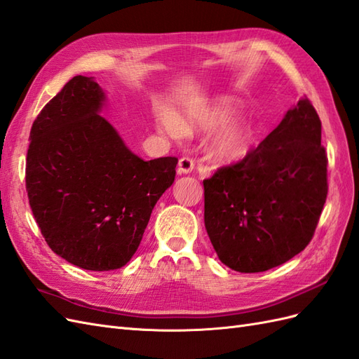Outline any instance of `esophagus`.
Returning <instances> with one entry per match:
<instances>
[{
    "instance_id": "1",
    "label": "esophagus",
    "mask_w": 359,
    "mask_h": 359,
    "mask_svg": "<svg viewBox=\"0 0 359 359\" xmlns=\"http://www.w3.org/2000/svg\"><path fill=\"white\" fill-rule=\"evenodd\" d=\"M192 170H194V161L189 158H182L177 165V172L179 174H189Z\"/></svg>"
}]
</instances>
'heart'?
I'll return each instance as SVG.
<instances>
[{
  "label": "heart",
  "mask_w": 359,
  "mask_h": 359,
  "mask_svg": "<svg viewBox=\"0 0 359 359\" xmlns=\"http://www.w3.org/2000/svg\"><path fill=\"white\" fill-rule=\"evenodd\" d=\"M235 106L232 98L219 97L205 104L183 107L172 119L159 116L158 123L174 137L206 133L215 128L206 142V151L212 161L229 165L244 159L253 141V126L249 119L231 116Z\"/></svg>",
  "instance_id": "1"
}]
</instances>
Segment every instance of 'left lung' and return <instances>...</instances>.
Masks as SVG:
<instances>
[{"instance_id": "1", "label": "left lung", "mask_w": 359, "mask_h": 359, "mask_svg": "<svg viewBox=\"0 0 359 359\" xmlns=\"http://www.w3.org/2000/svg\"><path fill=\"white\" fill-rule=\"evenodd\" d=\"M205 226L229 269L259 273L299 255L327 196L321 121L308 98L245 158L203 180Z\"/></svg>"}]
</instances>
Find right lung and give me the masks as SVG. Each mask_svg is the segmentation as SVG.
<instances>
[{"mask_svg": "<svg viewBox=\"0 0 359 359\" xmlns=\"http://www.w3.org/2000/svg\"><path fill=\"white\" fill-rule=\"evenodd\" d=\"M106 94L76 76L30 132L25 187L50 249L90 271L121 269L137 250L177 158L142 161L100 115Z\"/></svg>", "mask_w": 359, "mask_h": 359, "instance_id": "1", "label": "right lung"}]
</instances>
